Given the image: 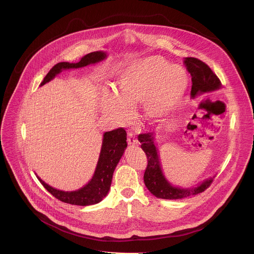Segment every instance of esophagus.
<instances>
[{"label":"esophagus","instance_id":"obj_1","mask_svg":"<svg viewBox=\"0 0 254 254\" xmlns=\"http://www.w3.org/2000/svg\"><path fill=\"white\" fill-rule=\"evenodd\" d=\"M127 141H128V144L130 145H135L138 144V140L137 138L135 137V135L131 132L128 133V138H127Z\"/></svg>","mask_w":254,"mask_h":254}]
</instances>
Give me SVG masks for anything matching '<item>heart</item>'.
Returning a JSON list of instances; mask_svg holds the SVG:
<instances>
[{
    "label": "heart",
    "mask_w": 254,
    "mask_h": 254,
    "mask_svg": "<svg viewBox=\"0 0 254 254\" xmlns=\"http://www.w3.org/2000/svg\"><path fill=\"white\" fill-rule=\"evenodd\" d=\"M188 87V76L159 56L144 58L127 67L119 77L116 94L102 102L104 114L117 124L132 118V109L144 104L145 115L157 121L175 109Z\"/></svg>",
    "instance_id": "b5f03b06"
}]
</instances>
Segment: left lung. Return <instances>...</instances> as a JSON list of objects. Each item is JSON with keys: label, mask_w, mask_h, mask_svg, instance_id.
<instances>
[{"label": "left lung", "mask_w": 254, "mask_h": 254, "mask_svg": "<svg viewBox=\"0 0 254 254\" xmlns=\"http://www.w3.org/2000/svg\"><path fill=\"white\" fill-rule=\"evenodd\" d=\"M184 64L191 76L192 85L190 95L192 98L197 95L216 91L221 88L222 84L216 74L203 62L195 58H185ZM138 140L142 144L141 147L145 151L147 158V165L144 174L145 187L156 197L163 199H181L200 193L211 185L213 178L206 179L196 187L190 189H182L172 186L165 179L162 173L159 155L154 144L153 133L148 132L140 134Z\"/></svg>", "instance_id": "1"}]
</instances>
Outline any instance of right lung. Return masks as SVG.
I'll use <instances>...</instances> for the list:
<instances>
[{"mask_svg": "<svg viewBox=\"0 0 254 254\" xmlns=\"http://www.w3.org/2000/svg\"><path fill=\"white\" fill-rule=\"evenodd\" d=\"M106 58V53L94 52L86 55L81 59L80 62L76 64L59 63L45 76L40 86L50 82L56 77V75L64 69L79 68L91 64H97ZM126 140L127 134L123 128H118L104 134L102 149L94 176L91 181L77 190H60L49 186L38 176L37 178L50 193H52L56 198L63 202L82 206L96 204L102 201L109 192L114 169L118 164L121 156L123 155L125 148L127 147Z\"/></svg>", "mask_w": 254, "mask_h": 254, "instance_id": "add662e5", "label": "right lung"}]
</instances>
